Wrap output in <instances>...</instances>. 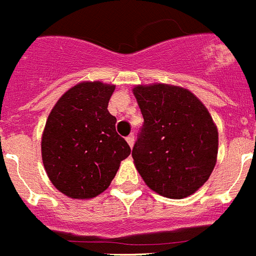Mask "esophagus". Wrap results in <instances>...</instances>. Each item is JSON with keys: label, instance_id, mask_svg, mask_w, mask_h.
I'll list each match as a JSON object with an SVG mask.
<instances>
[{"label": "esophagus", "instance_id": "obj_1", "mask_svg": "<svg viewBox=\"0 0 256 256\" xmlns=\"http://www.w3.org/2000/svg\"><path fill=\"white\" fill-rule=\"evenodd\" d=\"M126 142H128V144L130 145L131 148H132L134 145V142H135V138H134V135H128V138H126Z\"/></svg>", "mask_w": 256, "mask_h": 256}]
</instances>
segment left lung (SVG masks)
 <instances>
[{
    "instance_id": "obj_1",
    "label": "left lung",
    "mask_w": 256,
    "mask_h": 256,
    "mask_svg": "<svg viewBox=\"0 0 256 256\" xmlns=\"http://www.w3.org/2000/svg\"><path fill=\"white\" fill-rule=\"evenodd\" d=\"M132 92L144 118L132 148L140 176L162 196L194 194L217 162L218 131L210 114L190 90L174 85H138Z\"/></svg>"
}]
</instances>
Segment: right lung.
<instances>
[{
    "label": "right lung",
    "instance_id": "add662e5",
    "mask_svg": "<svg viewBox=\"0 0 256 256\" xmlns=\"http://www.w3.org/2000/svg\"><path fill=\"white\" fill-rule=\"evenodd\" d=\"M114 85L84 82L52 108L42 136V160L50 182L72 199H90L110 186L131 149L108 112Z\"/></svg>",
    "mask_w": 256,
    "mask_h": 256
}]
</instances>
